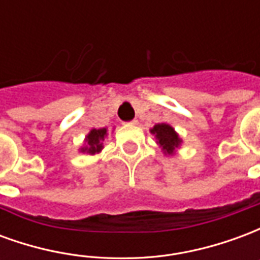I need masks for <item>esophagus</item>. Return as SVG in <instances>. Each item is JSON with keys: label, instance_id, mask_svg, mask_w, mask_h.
Segmentation results:
<instances>
[{"label": "esophagus", "instance_id": "34e87169", "mask_svg": "<svg viewBox=\"0 0 260 260\" xmlns=\"http://www.w3.org/2000/svg\"><path fill=\"white\" fill-rule=\"evenodd\" d=\"M129 124L131 125H138V124H139V121H138V119H132Z\"/></svg>", "mask_w": 260, "mask_h": 260}]
</instances>
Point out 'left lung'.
Returning a JSON list of instances; mask_svg holds the SVG:
<instances>
[{
    "label": "left lung",
    "mask_w": 260,
    "mask_h": 260,
    "mask_svg": "<svg viewBox=\"0 0 260 260\" xmlns=\"http://www.w3.org/2000/svg\"><path fill=\"white\" fill-rule=\"evenodd\" d=\"M150 132L156 136L157 145L161 147L164 154L173 156L175 153V149H178L181 143H182L178 134L169 124H156L150 129Z\"/></svg>",
    "instance_id": "left-lung-1"
}]
</instances>
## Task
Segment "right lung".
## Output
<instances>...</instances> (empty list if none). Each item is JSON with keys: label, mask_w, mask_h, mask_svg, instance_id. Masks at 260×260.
<instances>
[{"label": "right lung", "mask_w": 260, "mask_h": 260, "mask_svg": "<svg viewBox=\"0 0 260 260\" xmlns=\"http://www.w3.org/2000/svg\"><path fill=\"white\" fill-rule=\"evenodd\" d=\"M106 136H107V128L91 129L86 135V145L83 147H80V152L89 153V154H96V153L102 152L103 141H104Z\"/></svg>", "instance_id": "right-lung-1"}]
</instances>
